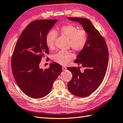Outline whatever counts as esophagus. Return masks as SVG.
<instances>
[{"instance_id":"obj_1","label":"esophagus","mask_w":123,"mask_h":123,"mask_svg":"<svg viewBox=\"0 0 123 123\" xmlns=\"http://www.w3.org/2000/svg\"><path fill=\"white\" fill-rule=\"evenodd\" d=\"M67 69V68L66 67H65V66H63V67H62V70H63V71H65V70H66Z\"/></svg>"}]
</instances>
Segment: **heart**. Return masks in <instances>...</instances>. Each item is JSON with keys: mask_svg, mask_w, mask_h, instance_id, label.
Returning a JSON list of instances; mask_svg holds the SVG:
<instances>
[{"mask_svg": "<svg viewBox=\"0 0 123 123\" xmlns=\"http://www.w3.org/2000/svg\"><path fill=\"white\" fill-rule=\"evenodd\" d=\"M59 33L69 40V46L75 51L82 50L86 44L88 39L87 34L84 30H79L78 27L72 25L61 26L59 29ZM55 31H51L47 34L46 42L50 49H54L55 41L57 37ZM73 58V55L68 51H61L53 56V60L59 64L64 65Z\"/></svg>", "mask_w": 123, "mask_h": 123, "instance_id": "b5f03b06", "label": "heart"}]
</instances>
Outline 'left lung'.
<instances>
[{"instance_id": "1", "label": "left lung", "mask_w": 123, "mask_h": 123, "mask_svg": "<svg viewBox=\"0 0 123 123\" xmlns=\"http://www.w3.org/2000/svg\"><path fill=\"white\" fill-rule=\"evenodd\" d=\"M80 24L86 32L88 39L84 48L78 53L75 63L84 67L83 72L76 67H68L72 78L67 84L69 91L79 97L91 94L103 81L107 70L109 52L106 43L90 21L82 18H67Z\"/></svg>"}]
</instances>
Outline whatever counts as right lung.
Segmentation results:
<instances>
[{
    "mask_svg": "<svg viewBox=\"0 0 123 123\" xmlns=\"http://www.w3.org/2000/svg\"><path fill=\"white\" fill-rule=\"evenodd\" d=\"M58 19H40L31 23L23 31L15 45L12 69L16 82L28 97L41 98L48 94L62 66L53 62L49 67H40L42 58L49 51L46 37Z\"/></svg>",
    "mask_w": 123,
    "mask_h": 123,
    "instance_id": "1",
    "label": "right lung"
}]
</instances>
